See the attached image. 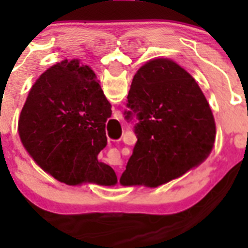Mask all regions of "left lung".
I'll list each match as a JSON object with an SVG mask.
<instances>
[{
    "instance_id": "obj_1",
    "label": "left lung",
    "mask_w": 248,
    "mask_h": 248,
    "mask_svg": "<svg viewBox=\"0 0 248 248\" xmlns=\"http://www.w3.org/2000/svg\"><path fill=\"white\" fill-rule=\"evenodd\" d=\"M125 119L137 117L138 141L120 184L155 187L209 156L216 135L210 105L196 80L171 59L140 68L128 94Z\"/></svg>"
}]
</instances>
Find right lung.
Returning <instances> with one entry per match:
<instances>
[{
  "instance_id": "obj_1",
  "label": "right lung",
  "mask_w": 248,
  "mask_h": 248,
  "mask_svg": "<svg viewBox=\"0 0 248 248\" xmlns=\"http://www.w3.org/2000/svg\"><path fill=\"white\" fill-rule=\"evenodd\" d=\"M110 107L91 68L65 59L30 91L19 115V138L34 161L61 183L114 185L113 169L98 161L107 145Z\"/></svg>"
}]
</instances>
